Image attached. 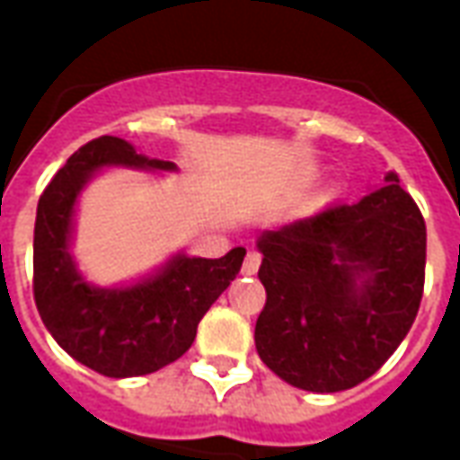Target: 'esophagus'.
<instances>
[{
    "instance_id": "34e87169",
    "label": "esophagus",
    "mask_w": 460,
    "mask_h": 460,
    "mask_svg": "<svg viewBox=\"0 0 460 460\" xmlns=\"http://www.w3.org/2000/svg\"><path fill=\"white\" fill-rule=\"evenodd\" d=\"M261 266V253L259 251H249L246 253V259H243V266H241V273L243 276H253Z\"/></svg>"
}]
</instances>
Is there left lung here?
Masks as SVG:
<instances>
[{
    "mask_svg": "<svg viewBox=\"0 0 460 460\" xmlns=\"http://www.w3.org/2000/svg\"><path fill=\"white\" fill-rule=\"evenodd\" d=\"M266 305L256 349L305 392L365 382L402 345L424 293L426 224L386 172L357 204L328 207L256 241Z\"/></svg>",
    "mask_w": 460,
    "mask_h": 460,
    "instance_id": "1",
    "label": "left lung"
}]
</instances>
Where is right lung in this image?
I'll return each instance as SVG.
<instances>
[{"label": "right lung", "mask_w": 460, "mask_h": 460, "mask_svg": "<svg viewBox=\"0 0 460 460\" xmlns=\"http://www.w3.org/2000/svg\"><path fill=\"white\" fill-rule=\"evenodd\" d=\"M105 167L174 172L177 164L137 155L130 142L103 135L74 152L36 207L34 300L46 330L98 375L140 376L180 359L197 325L241 270L246 249L221 259L177 253L130 286L98 288L71 256L78 194Z\"/></svg>", "instance_id": "right-lung-1"}]
</instances>
